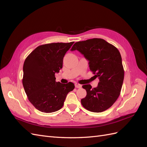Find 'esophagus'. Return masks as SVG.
<instances>
[{
    "label": "esophagus",
    "mask_w": 147,
    "mask_h": 147,
    "mask_svg": "<svg viewBox=\"0 0 147 147\" xmlns=\"http://www.w3.org/2000/svg\"><path fill=\"white\" fill-rule=\"evenodd\" d=\"M75 86L77 88H82V84H80L76 83L75 84Z\"/></svg>",
    "instance_id": "obj_1"
}]
</instances>
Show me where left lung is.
I'll return each instance as SVG.
<instances>
[{"label": "left lung", "instance_id": "obj_1", "mask_svg": "<svg viewBox=\"0 0 147 147\" xmlns=\"http://www.w3.org/2000/svg\"><path fill=\"white\" fill-rule=\"evenodd\" d=\"M70 50L83 55L94 77L99 80L96 88L82 86L87 93L81 100L82 105L92 112L107 110L118 98L123 83L124 72L119 51L105 40L97 38L76 42Z\"/></svg>", "mask_w": 147, "mask_h": 147}]
</instances>
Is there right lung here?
I'll use <instances>...</instances> for the list:
<instances>
[{"mask_svg":"<svg viewBox=\"0 0 147 147\" xmlns=\"http://www.w3.org/2000/svg\"><path fill=\"white\" fill-rule=\"evenodd\" d=\"M52 43L38 46L26 57L23 65V84L28 99L44 113L61 109L74 84L56 82L55 74L63 68L64 55L74 44Z\"/></svg>","mask_w":147,"mask_h":147,"instance_id":"add662e5","label":"right lung"}]
</instances>
